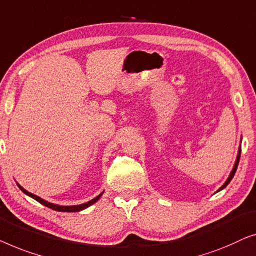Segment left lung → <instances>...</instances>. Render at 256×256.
Here are the masks:
<instances>
[{
  "label": "left lung",
  "instance_id": "obj_1",
  "mask_svg": "<svg viewBox=\"0 0 256 256\" xmlns=\"http://www.w3.org/2000/svg\"><path fill=\"white\" fill-rule=\"evenodd\" d=\"M240 154H241V147H239V152H238V156H236V164H234V167H233V169H232V172H231V174H230V176H228V181H226L224 184H222V186H220V189L218 190V192H220L222 189H224L226 186L230 182H231V180L233 178V176H234V174H236V168H238V164H239V160H240Z\"/></svg>",
  "mask_w": 256,
  "mask_h": 256
}]
</instances>
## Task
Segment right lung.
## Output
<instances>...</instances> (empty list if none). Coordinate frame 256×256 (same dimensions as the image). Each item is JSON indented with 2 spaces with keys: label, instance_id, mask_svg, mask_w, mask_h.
<instances>
[{
  "label": "right lung",
  "instance_id": "obj_1",
  "mask_svg": "<svg viewBox=\"0 0 256 256\" xmlns=\"http://www.w3.org/2000/svg\"><path fill=\"white\" fill-rule=\"evenodd\" d=\"M17 186H20V189L22 192H23L24 194H26L28 196L32 197V198L36 200H37V202H39V203H40V204L45 205V206H48V208H52V210H56V211H61V212H78V211L84 210V208H87L88 206H90L92 204L95 203V202L98 200H100V197L102 196V194H103V192H102V194H100L98 196L95 197V198L92 200L87 202V203H84V204H80V205H72V206H61V205H56V204L48 203V202H46V200H42L40 197H38V196L34 195V194H31V192H26V190H25L24 188H22V186H20V184H17Z\"/></svg>",
  "mask_w": 256,
  "mask_h": 256
}]
</instances>
